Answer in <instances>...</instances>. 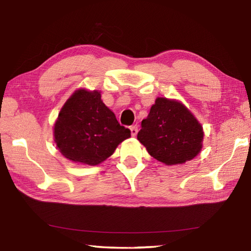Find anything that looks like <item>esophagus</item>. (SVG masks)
<instances>
[{
  "label": "esophagus",
  "instance_id": "1",
  "mask_svg": "<svg viewBox=\"0 0 251 251\" xmlns=\"http://www.w3.org/2000/svg\"><path fill=\"white\" fill-rule=\"evenodd\" d=\"M130 129H131L132 136H135L137 134V132H138V126L136 125H134V126H132Z\"/></svg>",
  "mask_w": 251,
  "mask_h": 251
}]
</instances>
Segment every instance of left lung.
Masks as SVG:
<instances>
[{"label":"left lung","mask_w":251,"mask_h":251,"mask_svg":"<svg viewBox=\"0 0 251 251\" xmlns=\"http://www.w3.org/2000/svg\"><path fill=\"white\" fill-rule=\"evenodd\" d=\"M203 129L179 102L158 98L142 121L137 140L148 153L168 165L192 160L201 151Z\"/></svg>","instance_id":"1"}]
</instances>
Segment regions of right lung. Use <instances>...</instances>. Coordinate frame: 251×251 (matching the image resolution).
<instances>
[{"instance_id":"1","label":"right lung","mask_w":251,"mask_h":251,"mask_svg":"<svg viewBox=\"0 0 251 251\" xmlns=\"http://www.w3.org/2000/svg\"><path fill=\"white\" fill-rule=\"evenodd\" d=\"M131 131L105 106L98 91L78 90L61 109L54 125V142L66 159L97 165L114 153Z\"/></svg>"}]
</instances>
